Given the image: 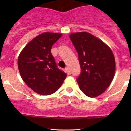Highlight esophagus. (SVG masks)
Instances as JSON below:
<instances>
[{
    "mask_svg": "<svg viewBox=\"0 0 131 131\" xmlns=\"http://www.w3.org/2000/svg\"><path fill=\"white\" fill-rule=\"evenodd\" d=\"M65 72H66V73L68 74V75H70L71 72H70V69H69V68H68V67H66V68H65Z\"/></svg>",
    "mask_w": 131,
    "mask_h": 131,
    "instance_id": "esophagus-1",
    "label": "esophagus"
}]
</instances>
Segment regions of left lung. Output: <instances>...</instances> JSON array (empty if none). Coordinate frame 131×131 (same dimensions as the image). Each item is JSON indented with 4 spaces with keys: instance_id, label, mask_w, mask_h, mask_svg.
Masks as SVG:
<instances>
[{
    "instance_id": "8db88e82",
    "label": "left lung",
    "mask_w": 131,
    "mask_h": 131,
    "mask_svg": "<svg viewBox=\"0 0 131 131\" xmlns=\"http://www.w3.org/2000/svg\"><path fill=\"white\" fill-rule=\"evenodd\" d=\"M78 53L81 73L77 79L80 90L94 97L106 91L113 79L115 61L111 49L103 41L88 32L71 34Z\"/></svg>"
}]
</instances>
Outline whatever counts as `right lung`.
<instances>
[{
  "label": "right lung",
  "mask_w": 131,
  "mask_h": 131,
  "mask_svg": "<svg viewBox=\"0 0 131 131\" xmlns=\"http://www.w3.org/2000/svg\"><path fill=\"white\" fill-rule=\"evenodd\" d=\"M61 36L58 33H43L30 41L19 55L18 66L22 79L39 94L54 93L67 76L58 68L51 52Z\"/></svg>",
  "instance_id": "add662e5"
}]
</instances>
